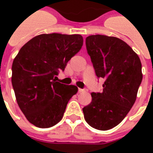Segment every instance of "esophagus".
I'll return each mask as SVG.
<instances>
[{"label":"esophagus","mask_w":153,"mask_h":153,"mask_svg":"<svg viewBox=\"0 0 153 153\" xmlns=\"http://www.w3.org/2000/svg\"><path fill=\"white\" fill-rule=\"evenodd\" d=\"M83 91H85V89L79 88V93H81V92H83Z\"/></svg>","instance_id":"34e87169"}]
</instances>
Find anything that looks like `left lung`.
<instances>
[{
	"label": "left lung",
	"instance_id": "obj_1",
	"mask_svg": "<svg viewBox=\"0 0 153 153\" xmlns=\"http://www.w3.org/2000/svg\"><path fill=\"white\" fill-rule=\"evenodd\" d=\"M86 47L98 79H104L102 93L82 109L93 128L108 130L121 123L135 103L142 81L140 58L123 40L114 36L86 37Z\"/></svg>",
	"mask_w": 153,
	"mask_h": 153
}]
</instances>
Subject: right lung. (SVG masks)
<instances>
[{
	"mask_svg": "<svg viewBox=\"0 0 153 153\" xmlns=\"http://www.w3.org/2000/svg\"><path fill=\"white\" fill-rule=\"evenodd\" d=\"M82 44L81 35H39L26 43L13 60L12 84L16 102L35 126L50 128L62 118L78 87L55 79Z\"/></svg>",
	"mask_w": 153,
	"mask_h": 153,
	"instance_id": "right-lung-1",
	"label": "right lung"
}]
</instances>
